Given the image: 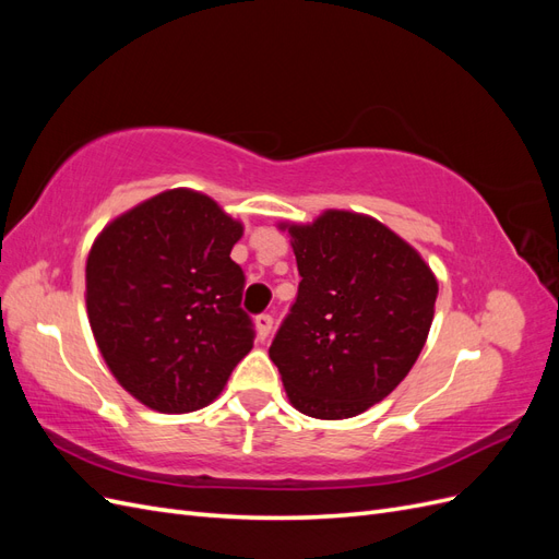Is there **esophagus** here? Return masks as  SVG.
<instances>
[{"mask_svg": "<svg viewBox=\"0 0 559 559\" xmlns=\"http://www.w3.org/2000/svg\"><path fill=\"white\" fill-rule=\"evenodd\" d=\"M270 331H273V317L263 312V314L257 317V335H259V341H265V337L270 335Z\"/></svg>", "mask_w": 559, "mask_h": 559, "instance_id": "34e87169", "label": "esophagus"}]
</instances>
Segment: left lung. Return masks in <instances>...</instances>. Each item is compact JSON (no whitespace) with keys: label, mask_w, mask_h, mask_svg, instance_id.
I'll list each match as a JSON object with an SVG mask.
<instances>
[{"label":"left lung","mask_w":559,"mask_h":559,"mask_svg":"<svg viewBox=\"0 0 559 559\" xmlns=\"http://www.w3.org/2000/svg\"><path fill=\"white\" fill-rule=\"evenodd\" d=\"M289 228L298 296L270 345L292 405L354 417L411 373L433 321L438 282L419 253L364 214L329 210Z\"/></svg>","instance_id":"1"}]
</instances>
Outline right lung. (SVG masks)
<instances>
[{
    "mask_svg": "<svg viewBox=\"0 0 559 559\" xmlns=\"http://www.w3.org/2000/svg\"><path fill=\"white\" fill-rule=\"evenodd\" d=\"M242 224L207 195L173 189L97 235L86 263L95 343L126 392L151 411L205 408L253 345L230 259Z\"/></svg>",
    "mask_w": 559,
    "mask_h": 559,
    "instance_id": "right-lung-1",
    "label": "right lung"
}]
</instances>
